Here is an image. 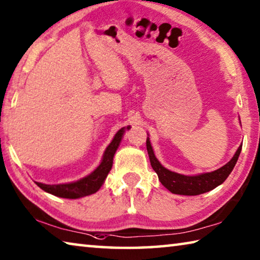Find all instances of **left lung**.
Masks as SVG:
<instances>
[{"label": "left lung", "mask_w": 260, "mask_h": 260, "mask_svg": "<svg viewBox=\"0 0 260 260\" xmlns=\"http://www.w3.org/2000/svg\"><path fill=\"white\" fill-rule=\"evenodd\" d=\"M241 149L242 145H240L238 151L234 154V157L228 164L224 165L223 167H220L215 172L200 174V175L197 176H185L171 172L167 168H165L158 161V159L155 158L152 146L150 144V141L149 139H146V150H148L149 153L151 166H152L153 171L157 173L159 181L172 193L182 196L202 194V193L208 192L212 190V188L220 185L229 177L231 172L233 171L235 164H237L239 159V155L241 153Z\"/></svg>", "instance_id": "left-lung-1"}]
</instances>
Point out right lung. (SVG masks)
<instances>
[{
  "label": "right lung",
  "mask_w": 260,
  "mask_h": 260,
  "mask_svg": "<svg viewBox=\"0 0 260 260\" xmlns=\"http://www.w3.org/2000/svg\"><path fill=\"white\" fill-rule=\"evenodd\" d=\"M129 127H127V129ZM124 132L125 128H121L117 132L114 140L111 141V143L108 145V148L105 151L101 164L88 176L79 179L77 182L67 184H43L39 182H36V184L45 192H49L51 194L60 198H67V199H77V198L93 194L102 186L107 175L110 172L112 167V159H114L116 150L120 143Z\"/></svg>",
  "instance_id": "right-lung-1"
}]
</instances>
